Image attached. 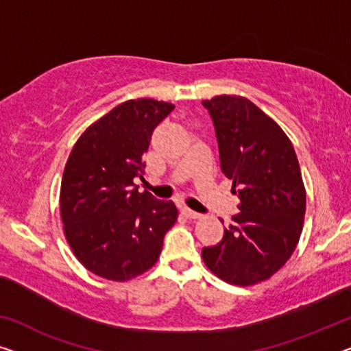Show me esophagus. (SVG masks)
Instances as JSON below:
<instances>
[{"mask_svg":"<svg viewBox=\"0 0 351 351\" xmlns=\"http://www.w3.org/2000/svg\"><path fill=\"white\" fill-rule=\"evenodd\" d=\"M182 213H184V216H186V217H189V219H198V217L202 216L200 213L192 211V209H189V208H182Z\"/></svg>","mask_w":351,"mask_h":351,"instance_id":"esophagus-1","label":"esophagus"}]
</instances>
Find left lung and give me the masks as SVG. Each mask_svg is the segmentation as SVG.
Returning a JSON list of instances; mask_svg holds the SVG:
<instances>
[{"mask_svg":"<svg viewBox=\"0 0 351 351\" xmlns=\"http://www.w3.org/2000/svg\"><path fill=\"white\" fill-rule=\"evenodd\" d=\"M202 104L216 130L221 170L239 198L221 243L203 247L202 257L228 284H258L300 241L306 189L296 153L279 124L249 99L223 94Z\"/></svg>","mask_w":351,"mask_h":351,"instance_id":"8db88e82","label":"left lung"}]
</instances>
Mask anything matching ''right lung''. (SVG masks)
Listing matches in <instances>:
<instances>
[{"label": "right lung", "instance_id": "obj_1", "mask_svg": "<svg viewBox=\"0 0 351 351\" xmlns=\"http://www.w3.org/2000/svg\"><path fill=\"white\" fill-rule=\"evenodd\" d=\"M173 104L135 99L91 124L77 140L61 181L64 234L78 261L104 279L124 282L158 261L173 227V202L138 192L151 135Z\"/></svg>", "mask_w": 351, "mask_h": 351}]
</instances>
